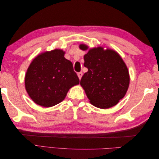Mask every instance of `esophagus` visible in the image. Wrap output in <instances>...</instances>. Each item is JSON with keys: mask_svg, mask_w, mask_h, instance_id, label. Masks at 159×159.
Returning <instances> with one entry per match:
<instances>
[{"mask_svg": "<svg viewBox=\"0 0 159 159\" xmlns=\"http://www.w3.org/2000/svg\"><path fill=\"white\" fill-rule=\"evenodd\" d=\"M82 75H83L82 72H79V73H78V78H79L80 80L81 79V77H82Z\"/></svg>", "mask_w": 159, "mask_h": 159, "instance_id": "1", "label": "esophagus"}]
</instances>
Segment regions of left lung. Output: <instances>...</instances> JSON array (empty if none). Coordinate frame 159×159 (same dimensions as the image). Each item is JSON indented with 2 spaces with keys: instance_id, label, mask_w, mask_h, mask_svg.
<instances>
[{
  "instance_id": "obj_1",
  "label": "left lung",
  "mask_w": 159,
  "mask_h": 159,
  "mask_svg": "<svg viewBox=\"0 0 159 159\" xmlns=\"http://www.w3.org/2000/svg\"><path fill=\"white\" fill-rule=\"evenodd\" d=\"M84 55V66L88 69L80 81L89 102L100 109L116 105L128 90L130 76L127 67L118 53L102 46L89 48L80 44Z\"/></svg>"
}]
</instances>
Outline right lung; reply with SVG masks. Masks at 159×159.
<instances>
[{
    "instance_id": "obj_1",
    "label": "right lung",
    "mask_w": 159,
    "mask_h": 159,
    "mask_svg": "<svg viewBox=\"0 0 159 159\" xmlns=\"http://www.w3.org/2000/svg\"><path fill=\"white\" fill-rule=\"evenodd\" d=\"M61 49L38 54L28 66L25 89L36 104L50 107L63 101L71 88L80 84L73 64Z\"/></svg>"
}]
</instances>
